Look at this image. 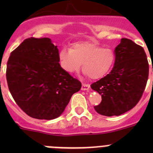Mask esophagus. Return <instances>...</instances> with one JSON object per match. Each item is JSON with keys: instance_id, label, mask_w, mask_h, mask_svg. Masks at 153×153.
Instances as JSON below:
<instances>
[{"instance_id": "obj_1", "label": "esophagus", "mask_w": 153, "mask_h": 153, "mask_svg": "<svg viewBox=\"0 0 153 153\" xmlns=\"http://www.w3.org/2000/svg\"><path fill=\"white\" fill-rule=\"evenodd\" d=\"M89 88H90V86L89 84H82V87H81V90H89Z\"/></svg>"}]
</instances>
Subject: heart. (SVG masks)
<instances>
[{"instance_id": "obj_1", "label": "heart", "mask_w": 153, "mask_h": 153, "mask_svg": "<svg viewBox=\"0 0 153 153\" xmlns=\"http://www.w3.org/2000/svg\"><path fill=\"white\" fill-rule=\"evenodd\" d=\"M60 64L68 73L78 72L81 67L84 74L98 79L109 71L115 61V53L110 48H101L89 42L77 43L71 49L64 48L58 54Z\"/></svg>"}]
</instances>
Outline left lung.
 Returning a JSON list of instances; mask_svg holds the SVG:
<instances>
[{
  "label": "left lung",
  "instance_id": "8db88e82",
  "mask_svg": "<svg viewBox=\"0 0 153 153\" xmlns=\"http://www.w3.org/2000/svg\"><path fill=\"white\" fill-rule=\"evenodd\" d=\"M112 71L91 88L101 95V104L94 106L98 114L114 116L130 110L139 101L149 75V64L143 47L122 38L115 49Z\"/></svg>",
  "mask_w": 153,
  "mask_h": 153
}]
</instances>
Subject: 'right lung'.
<instances>
[{
    "label": "right lung",
    "instance_id": "obj_1",
    "mask_svg": "<svg viewBox=\"0 0 153 153\" xmlns=\"http://www.w3.org/2000/svg\"><path fill=\"white\" fill-rule=\"evenodd\" d=\"M57 47L50 38H28L12 52L7 62L11 95L32 118L59 117L81 88V83L61 67Z\"/></svg>",
    "mask_w": 153,
    "mask_h": 153
}]
</instances>
